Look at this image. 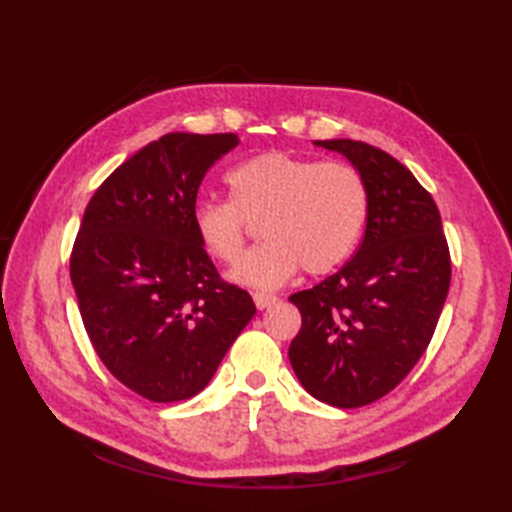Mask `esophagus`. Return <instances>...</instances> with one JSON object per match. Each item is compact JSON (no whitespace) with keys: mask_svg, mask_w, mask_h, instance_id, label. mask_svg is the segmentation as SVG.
<instances>
[{"mask_svg":"<svg viewBox=\"0 0 512 512\" xmlns=\"http://www.w3.org/2000/svg\"><path fill=\"white\" fill-rule=\"evenodd\" d=\"M253 301H255L257 310H266V308H270V306H275L277 297H275V295H266V292H255Z\"/></svg>","mask_w":512,"mask_h":512,"instance_id":"esophagus-1","label":"esophagus"}]
</instances>
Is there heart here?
<instances>
[{
    "mask_svg": "<svg viewBox=\"0 0 512 512\" xmlns=\"http://www.w3.org/2000/svg\"><path fill=\"white\" fill-rule=\"evenodd\" d=\"M231 200H200L191 224L202 248L217 262L233 264L246 242L248 222L264 242L250 248L231 270V281L273 290L303 270L325 275L352 257L361 242L369 198L354 167L321 162L288 151H264L226 173Z\"/></svg>",
    "mask_w": 512,
    "mask_h": 512,
    "instance_id": "obj_1",
    "label": "heart"
}]
</instances>
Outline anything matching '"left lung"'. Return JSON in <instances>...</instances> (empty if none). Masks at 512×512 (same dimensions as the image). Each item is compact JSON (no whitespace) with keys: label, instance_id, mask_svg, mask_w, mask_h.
Segmentation results:
<instances>
[{"label":"left lung","instance_id":"8db88e82","mask_svg":"<svg viewBox=\"0 0 512 512\" xmlns=\"http://www.w3.org/2000/svg\"><path fill=\"white\" fill-rule=\"evenodd\" d=\"M314 145L352 162L369 211L350 262L290 297L301 330L288 358L310 396L352 409L389 394L420 361L447 301L451 257L438 206L405 165L361 140Z\"/></svg>","mask_w":512,"mask_h":512}]
</instances>
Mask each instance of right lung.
Listing matches in <instances>:
<instances>
[{"instance_id": "1", "label": "right lung", "mask_w": 512, "mask_h": 512, "mask_svg": "<svg viewBox=\"0 0 512 512\" xmlns=\"http://www.w3.org/2000/svg\"><path fill=\"white\" fill-rule=\"evenodd\" d=\"M237 145L235 134H165L125 160L83 213L70 257L83 325L105 367L147 400L200 394L255 314L191 224L204 173Z\"/></svg>"}]
</instances>
